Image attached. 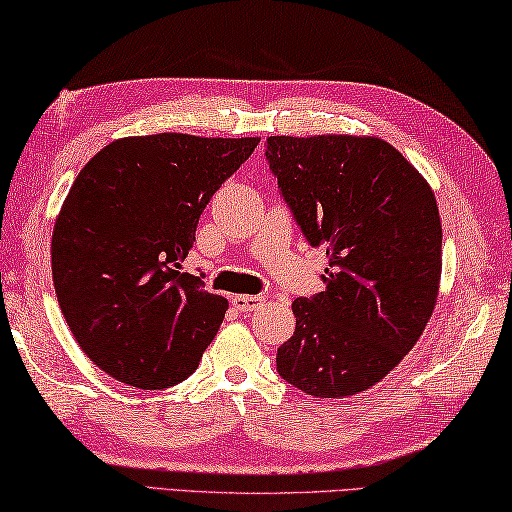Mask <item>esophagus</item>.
<instances>
[{
	"label": "esophagus",
	"instance_id": "obj_1",
	"mask_svg": "<svg viewBox=\"0 0 512 512\" xmlns=\"http://www.w3.org/2000/svg\"><path fill=\"white\" fill-rule=\"evenodd\" d=\"M262 300V296H248V294H239V296H232L230 303L237 307L239 312H250L253 307Z\"/></svg>",
	"mask_w": 512,
	"mask_h": 512
}]
</instances>
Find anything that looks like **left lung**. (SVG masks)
Here are the masks:
<instances>
[{
	"instance_id": "1",
	"label": "left lung",
	"mask_w": 512,
	"mask_h": 512,
	"mask_svg": "<svg viewBox=\"0 0 512 512\" xmlns=\"http://www.w3.org/2000/svg\"><path fill=\"white\" fill-rule=\"evenodd\" d=\"M264 157L310 246H326V291L296 298L278 373L316 399L364 392L399 364L431 319L442 273L437 202L387 141L271 136Z\"/></svg>"
}]
</instances>
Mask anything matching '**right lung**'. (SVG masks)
Here are the masks:
<instances>
[{
    "label": "right lung",
    "mask_w": 512,
    "mask_h": 512,
    "mask_svg": "<svg viewBox=\"0 0 512 512\" xmlns=\"http://www.w3.org/2000/svg\"><path fill=\"white\" fill-rule=\"evenodd\" d=\"M259 139L129 136L81 168L52 234L61 312L111 378L164 389L189 378L227 300L182 271L202 209Z\"/></svg>",
    "instance_id": "right-lung-1"
}]
</instances>
